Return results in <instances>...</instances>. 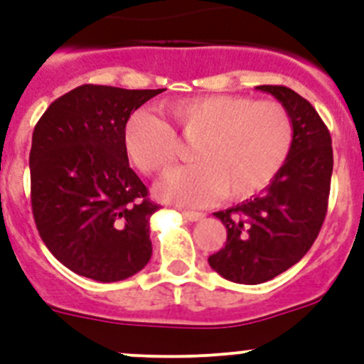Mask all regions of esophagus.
I'll return each instance as SVG.
<instances>
[{
	"label": "esophagus",
	"mask_w": 364,
	"mask_h": 364,
	"mask_svg": "<svg viewBox=\"0 0 364 364\" xmlns=\"http://www.w3.org/2000/svg\"><path fill=\"white\" fill-rule=\"evenodd\" d=\"M182 217L188 218L189 222H197L204 218V213H198V211H182Z\"/></svg>",
	"instance_id": "esophagus-1"
}]
</instances>
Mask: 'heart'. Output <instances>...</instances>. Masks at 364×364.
Instances as JSON below:
<instances>
[{"mask_svg":"<svg viewBox=\"0 0 364 364\" xmlns=\"http://www.w3.org/2000/svg\"><path fill=\"white\" fill-rule=\"evenodd\" d=\"M166 112L186 138L195 140V164L160 180L159 195L184 205H205L224 195L244 200L281 173L294 146V124L277 102L208 95L173 100ZM131 160L147 175L164 171L178 154L175 129L147 111H134L124 129Z\"/></svg>","mask_w":364,"mask_h":364,"instance_id":"heart-1","label":"heart"}]
</instances>
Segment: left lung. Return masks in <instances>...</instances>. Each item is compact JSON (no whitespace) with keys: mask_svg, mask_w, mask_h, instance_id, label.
Returning <instances> with one entry per match:
<instances>
[{"mask_svg":"<svg viewBox=\"0 0 364 364\" xmlns=\"http://www.w3.org/2000/svg\"><path fill=\"white\" fill-rule=\"evenodd\" d=\"M288 111L294 146L272 184L255 198L217 211L226 246L208 259L224 279L239 284L272 281L306 255L328 210L333 151L330 131L308 100L284 85H259Z\"/></svg>","mask_w":364,"mask_h":364,"instance_id":"left-lung-1","label":"left lung"}]
</instances>
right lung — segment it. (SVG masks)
Instances as JSON below:
<instances>
[{"label":"right lung","instance_id":"obj_1","mask_svg":"<svg viewBox=\"0 0 364 364\" xmlns=\"http://www.w3.org/2000/svg\"><path fill=\"white\" fill-rule=\"evenodd\" d=\"M164 89L80 85L54 100L32 133L31 204L38 233L70 272L117 282L149 262L160 205L129 167L124 129Z\"/></svg>","mask_w":364,"mask_h":364}]
</instances>
